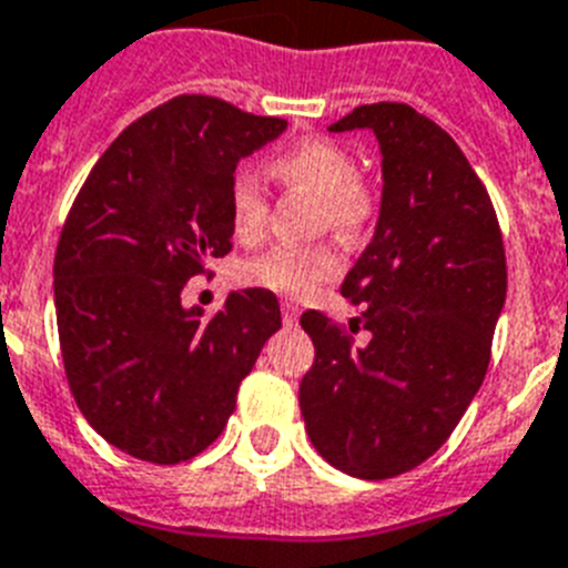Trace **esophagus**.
<instances>
[{
	"label": "esophagus",
	"instance_id": "obj_1",
	"mask_svg": "<svg viewBox=\"0 0 568 568\" xmlns=\"http://www.w3.org/2000/svg\"><path fill=\"white\" fill-rule=\"evenodd\" d=\"M300 308L294 303H283V323L285 325H297Z\"/></svg>",
	"mask_w": 568,
	"mask_h": 568
}]
</instances>
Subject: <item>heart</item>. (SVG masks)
Here are the masks:
<instances>
[{
	"instance_id": "obj_1",
	"label": "heart",
	"mask_w": 568,
	"mask_h": 568,
	"mask_svg": "<svg viewBox=\"0 0 568 568\" xmlns=\"http://www.w3.org/2000/svg\"><path fill=\"white\" fill-rule=\"evenodd\" d=\"M268 174L291 191H305L323 202V223L339 234H357L372 220L374 202L357 182L354 156L332 140H303L268 162ZM229 220L236 240L251 243L268 223V196L248 171H236L229 185ZM339 260L332 248L277 245L245 265V277L285 297H303L317 283L332 280Z\"/></svg>"
}]
</instances>
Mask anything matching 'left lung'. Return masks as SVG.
<instances>
[{
	"mask_svg": "<svg viewBox=\"0 0 568 568\" xmlns=\"http://www.w3.org/2000/svg\"><path fill=\"white\" fill-rule=\"evenodd\" d=\"M328 131H372L383 196L372 243L343 280L352 332L320 312L300 325L314 366L300 412L314 448L359 480L412 471L455 432L489 368L506 303L491 200L457 142L403 102L359 105Z\"/></svg>",
	"mask_w": 568,
	"mask_h": 568,
	"instance_id": "left-lung-1",
	"label": "left lung"
}]
</instances>
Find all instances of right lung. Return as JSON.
I'll use <instances>...</instances> for the list:
<instances>
[{
  "label": "right lung",
  "mask_w": 568,
  "mask_h": 568,
  "mask_svg": "<svg viewBox=\"0 0 568 568\" xmlns=\"http://www.w3.org/2000/svg\"><path fill=\"white\" fill-rule=\"evenodd\" d=\"M285 128L182 93L128 125L73 200L53 260L62 363L79 412L125 455L171 466L209 448L283 325L265 288L231 291L214 317L182 288L231 251L236 162Z\"/></svg>",
  "instance_id": "right-lung-1"
}]
</instances>
